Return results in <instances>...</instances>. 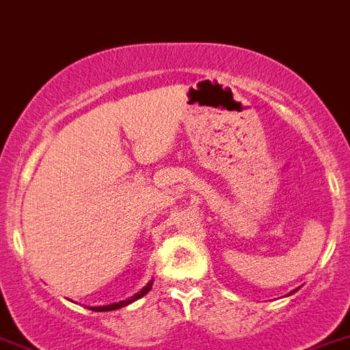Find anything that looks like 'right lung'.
Segmentation results:
<instances>
[{"label":"right lung","instance_id":"right-lung-1","mask_svg":"<svg viewBox=\"0 0 350 350\" xmlns=\"http://www.w3.org/2000/svg\"><path fill=\"white\" fill-rule=\"evenodd\" d=\"M151 284H152V281H151V283L146 284V286H144V288L140 290V292L137 293V295H133V297L128 299V301H120V302H116V304H108V306L90 308V310H94V311H111V310H119V308H122V306H128V304H130V302H133V301H137V299L144 297V295H146V293H148L149 290H151Z\"/></svg>","mask_w":350,"mask_h":350}]
</instances>
